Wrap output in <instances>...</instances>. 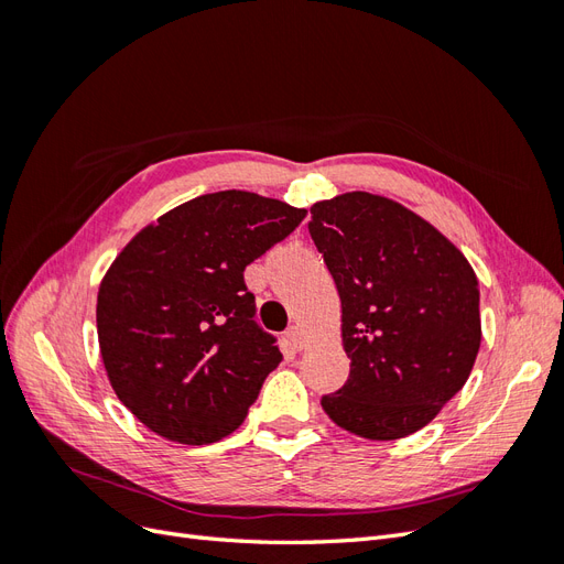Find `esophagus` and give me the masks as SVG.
Masks as SVG:
<instances>
[{"instance_id":"1","label":"esophagus","mask_w":564,"mask_h":564,"mask_svg":"<svg viewBox=\"0 0 564 564\" xmlns=\"http://www.w3.org/2000/svg\"><path fill=\"white\" fill-rule=\"evenodd\" d=\"M284 344L292 348V350H301L303 348V332L296 327V324H292V327H289L286 332H284Z\"/></svg>"}]
</instances>
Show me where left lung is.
Listing matches in <instances>:
<instances>
[{
    "label": "left lung",
    "mask_w": 564,
    "mask_h": 564,
    "mask_svg": "<svg viewBox=\"0 0 564 564\" xmlns=\"http://www.w3.org/2000/svg\"><path fill=\"white\" fill-rule=\"evenodd\" d=\"M311 237L340 299L350 377L322 409L367 440L429 425L480 350V289L466 256L429 220L371 193L311 207Z\"/></svg>",
    "instance_id": "left-lung-1"
}]
</instances>
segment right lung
<instances>
[{"instance_id": "right-lung-1", "label": "right lung", "mask_w": 564, "mask_h": 564, "mask_svg": "<svg viewBox=\"0 0 564 564\" xmlns=\"http://www.w3.org/2000/svg\"><path fill=\"white\" fill-rule=\"evenodd\" d=\"M303 218L286 202L220 191L166 212L119 251L98 289L100 357L152 433L212 445L240 429L282 362L253 319L245 268Z\"/></svg>"}]
</instances>
